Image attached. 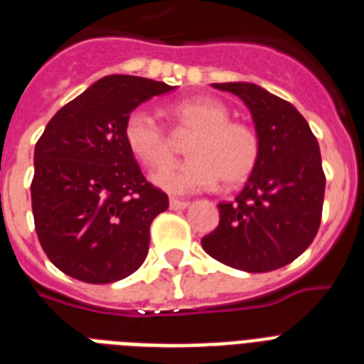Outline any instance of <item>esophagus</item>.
Returning <instances> with one entry per match:
<instances>
[{"label":"esophagus","instance_id":"obj_1","mask_svg":"<svg viewBox=\"0 0 364 364\" xmlns=\"http://www.w3.org/2000/svg\"><path fill=\"white\" fill-rule=\"evenodd\" d=\"M188 205L187 200H179V198H170V208L171 210H185Z\"/></svg>","mask_w":364,"mask_h":364}]
</instances>
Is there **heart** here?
<instances>
[{
    "label": "heart",
    "instance_id": "b5f03b06",
    "mask_svg": "<svg viewBox=\"0 0 364 364\" xmlns=\"http://www.w3.org/2000/svg\"><path fill=\"white\" fill-rule=\"evenodd\" d=\"M173 133L191 136L188 152L193 156L183 165L154 173L153 181L168 193L205 191L223 181L236 187L247 181L259 164L260 141L245 122L230 121V111L219 100L193 98L170 105ZM124 141L130 153L151 170L164 168L175 158L176 144L159 117L137 107L124 122Z\"/></svg>",
    "mask_w": 364,
    "mask_h": 364
}]
</instances>
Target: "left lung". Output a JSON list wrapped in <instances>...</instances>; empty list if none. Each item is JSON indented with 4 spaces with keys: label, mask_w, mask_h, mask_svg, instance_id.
Listing matches in <instances>:
<instances>
[{
    "label": "left lung",
    "mask_w": 364,
    "mask_h": 364,
    "mask_svg": "<svg viewBox=\"0 0 364 364\" xmlns=\"http://www.w3.org/2000/svg\"><path fill=\"white\" fill-rule=\"evenodd\" d=\"M247 105L260 141L259 164L219 225L202 238L210 257L243 272L293 262L314 242L323 213L325 173L316 136L285 100L251 82H215Z\"/></svg>",
    "instance_id": "left-lung-1"
}]
</instances>
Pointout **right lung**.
<instances>
[{
    "mask_svg": "<svg viewBox=\"0 0 364 364\" xmlns=\"http://www.w3.org/2000/svg\"><path fill=\"white\" fill-rule=\"evenodd\" d=\"M166 82L107 75L65 104L36 143L31 211L43 251L85 283H113L143 264L168 194L145 179L124 141L137 105Z\"/></svg>",
    "mask_w": 364,
    "mask_h": 364,
    "instance_id": "right-lung-1",
    "label": "right lung"
}]
</instances>
